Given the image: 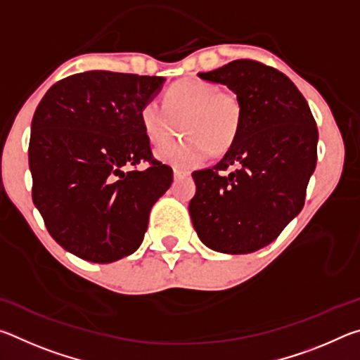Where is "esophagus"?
Returning a JSON list of instances; mask_svg holds the SVG:
<instances>
[{
	"label": "esophagus",
	"instance_id": "esophagus-1",
	"mask_svg": "<svg viewBox=\"0 0 360 360\" xmlns=\"http://www.w3.org/2000/svg\"><path fill=\"white\" fill-rule=\"evenodd\" d=\"M191 174V172H187V169H181V168H174L173 169V176L174 179H181V178H186V176Z\"/></svg>",
	"mask_w": 360,
	"mask_h": 360
}]
</instances>
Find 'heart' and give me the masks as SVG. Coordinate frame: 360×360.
Instances as JSON below:
<instances>
[{
    "mask_svg": "<svg viewBox=\"0 0 360 360\" xmlns=\"http://www.w3.org/2000/svg\"><path fill=\"white\" fill-rule=\"evenodd\" d=\"M146 138L163 146L184 131L186 138L157 152L162 162L174 167H195L212 152L222 155L233 148L243 124V105L233 90L202 79H182L167 89L163 106L148 100L139 108Z\"/></svg>",
    "mask_w": 360,
    "mask_h": 360,
    "instance_id": "1",
    "label": "heart"
}]
</instances>
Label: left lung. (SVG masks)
Listing matches in <instances>:
<instances>
[{
	"label": "left lung",
	"instance_id": "left-lung-1",
	"mask_svg": "<svg viewBox=\"0 0 360 360\" xmlns=\"http://www.w3.org/2000/svg\"><path fill=\"white\" fill-rule=\"evenodd\" d=\"M240 96L243 124L216 167L193 172V227L217 252L248 254L270 245L302 211L318 160V127L295 84L249 58L198 72ZM235 165V172L225 174Z\"/></svg>",
	"mask_w": 360,
	"mask_h": 360
}]
</instances>
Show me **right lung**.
Here are the masks:
<instances>
[{
	"mask_svg": "<svg viewBox=\"0 0 360 360\" xmlns=\"http://www.w3.org/2000/svg\"><path fill=\"white\" fill-rule=\"evenodd\" d=\"M165 77L85 71L62 79L36 108L28 146L32 197L66 251L109 264L136 251L149 212L173 182L154 158L139 108ZM149 162L139 172L136 165Z\"/></svg>",
	"mask_w": 360,
	"mask_h": 360,
	"instance_id": "1",
	"label": "right lung"
}]
</instances>
